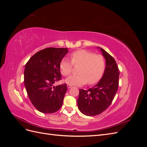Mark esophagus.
<instances>
[{"mask_svg":"<svg viewBox=\"0 0 147 147\" xmlns=\"http://www.w3.org/2000/svg\"><path fill=\"white\" fill-rule=\"evenodd\" d=\"M67 86V88H70L72 87V85H71V84H68Z\"/></svg>","mask_w":147,"mask_h":147,"instance_id":"esophagus-1","label":"esophagus"}]
</instances>
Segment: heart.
<instances>
[{"label":"heart","mask_w":147,"mask_h":147,"mask_svg":"<svg viewBox=\"0 0 147 147\" xmlns=\"http://www.w3.org/2000/svg\"><path fill=\"white\" fill-rule=\"evenodd\" d=\"M70 59L71 61L65 58L60 61L61 73L64 76H69L72 72L73 65H80L78 74L67 78L66 83L73 85H82L87 82L93 84L98 82L104 74L105 61L103 56L82 49L71 53Z\"/></svg>","instance_id":"heart-1"}]
</instances>
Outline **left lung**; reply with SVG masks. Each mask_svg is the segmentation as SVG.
<instances>
[{
  "label": "left lung",
  "instance_id": "left-lung-1",
  "mask_svg": "<svg viewBox=\"0 0 147 147\" xmlns=\"http://www.w3.org/2000/svg\"><path fill=\"white\" fill-rule=\"evenodd\" d=\"M106 60L103 77L94 87L88 90H79L78 107L86 116H96L105 111L112 104L118 91L119 70L116 61L110 54L100 48Z\"/></svg>",
  "mask_w": 147,
  "mask_h": 147
}]
</instances>
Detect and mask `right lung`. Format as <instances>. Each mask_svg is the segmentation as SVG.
<instances>
[{"instance_id":"add662e5","label":"right lung","mask_w":147,"mask_h":147,"mask_svg":"<svg viewBox=\"0 0 147 147\" xmlns=\"http://www.w3.org/2000/svg\"><path fill=\"white\" fill-rule=\"evenodd\" d=\"M68 53L65 48H47L30 57L25 65L24 82L35 109L44 113L59 110L67 90L66 83L53 86L61 80L60 61Z\"/></svg>"}]
</instances>
